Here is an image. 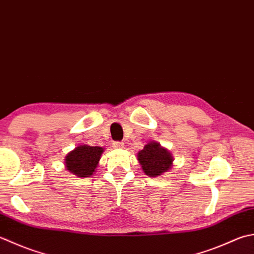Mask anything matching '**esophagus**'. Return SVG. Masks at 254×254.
Wrapping results in <instances>:
<instances>
[{
    "label": "esophagus",
    "mask_w": 254,
    "mask_h": 254,
    "mask_svg": "<svg viewBox=\"0 0 254 254\" xmlns=\"http://www.w3.org/2000/svg\"><path fill=\"white\" fill-rule=\"evenodd\" d=\"M112 147L117 148V150H120V148L124 147V143L123 142H113Z\"/></svg>",
    "instance_id": "1"
}]
</instances>
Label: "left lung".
<instances>
[{
  "label": "left lung",
  "instance_id": "obj_1",
  "mask_svg": "<svg viewBox=\"0 0 254 254\" xmlns=\"http://www.w3.org/2000/svg\"><path fill=\"white\" fill-rule=\"evenodd\" d=\"M137 160L147 176L157 177L171 170L174 158L160 143L150 142L137 153Z\"/></svg>",
  "mask_w": 254,
  "mask_h": 254
}]
</instances>
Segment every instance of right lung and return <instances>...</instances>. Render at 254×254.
Masks as SVG:
<instances>
[{
  "label": "right lung",
  "mask_w": 254,
  "mask_h": 254,
  "mask_svg": "<svg viewBox=\"0 0 254 254\" xmlns=\"http://www.w3.org/2000/svg\"><path fill=\"white\" fill-rule=\"evenodd\" d=\"M103 148L100 146L79 145L67 154L64 165L68 172L78 177H90L100 161Z\"/></svg>",
  "instance_id": "add662e5"
}]
</instances>
